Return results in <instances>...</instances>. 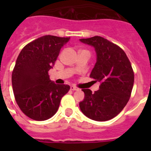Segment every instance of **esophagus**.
I'll return each mask as SVG.
<instances>
[{
    "mask_svg": "<svg viewBox=\"0 0 151 151\" xmlns=\"http://www.w3.org/2000/svg\"><path fill=\"white\" fill-rule=\"evenodd\" d=\"M70 89H71L72 91H78L79 90V88H77L76 86H75V85H71V86H70Z\"/></svg>",
    "mask_w": 151,
    "mask_h": 151,
    "instance_id": "34e87169",
    "label": "esophagus"
}]
</instances>
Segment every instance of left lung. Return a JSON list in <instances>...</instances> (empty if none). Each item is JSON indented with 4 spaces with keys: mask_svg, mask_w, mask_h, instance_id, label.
Returning <instances> with one entry per match:
<instances>
[{
    "mask_svg": "<svg viewBox=\"0 0 151 151\" xmlns=\"http://www.w3.org/2000/svg\"><path fill=\"white\" fill-rule=\"evenodd\" d=\"M79 41L94 48L97 60L90 77L101 83L94 93L82 89L85 97L79 102L80 110L93 120H110L123 110L130 98L134 85L131 63L122 48L102 37Z\"/></svg>",
    "mask_w": 151,
    "mask_h": 151,
    "instance_id": "left-lung-1",
    "label": "left lung"
}]
</instances>
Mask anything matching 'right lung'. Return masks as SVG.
Returning a JSON list of instances; mask_svg holds the SVG:
<instances>
[{"mask_svg": "<svg viewBox=\"0 0 151 151\" xmlns=\"http://www.w3.org/2000/svg\"><path fill=\"white\" fill-rule=\"evenodd\" d=\"M70 38L45 35L24 47L12 73V86L19 107L34 120L48 119L57 113L61 98L69 85H57L50 79L53 68L63 45Z\"/></svg>", "mask_w": 151, "mask_h": 151, "instance_id": "obj_1", "label": "right lung"}]
</instances>
